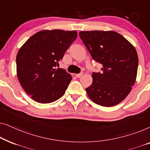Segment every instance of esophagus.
Here are the masks:
<instances>
[{"label": "esophagus", "instance_id": "34e87169", "mask_svg": "<svg viewBox=\"0 0 150 150\" xmlns=\"http://www.w3.org/2000/svg\"><path fill=\"white\" fill-rule=\"evenodd\" d=\"M83 72H81L80 74H76V77L80 78V77H81L82 76H83Z\"/></svg>", "mask_w": 150, "mask_h": 150}]
</instances>
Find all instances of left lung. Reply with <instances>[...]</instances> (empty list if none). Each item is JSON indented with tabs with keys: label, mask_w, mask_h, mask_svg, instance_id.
Here are the masks:
<instances>
[{
	"label": "left lung",
	"mask_w": 150,
	"mask_h": 150,
	"mask_svg": "<svg viewBox=\"0 0 150 150\" xmlns=\"http://www.w3.org/2000/svg\"><path fill=\"white\" fill-rule=\"evenodd\" d=\"M80 38L94 61L102 65L101 72H93V82L86 88L92 101L112 106L123 101L136 81L139 59L134 47L112 30L81 31Z\"/></svg>",
	"instance_id": "obj_1"
}]
</instances>
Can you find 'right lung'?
<instances>
[{
  "mask_svg": "<svg viewBox=\"0 0 150 150\" xmlns=\"http://www.w3.org/2000/svg\"><path fill=\"white\" fill-rule=\"evenodd\" d=\"M76 38L75 30H41L20 48L16 56L17 76L35 102L50 103L64 95L71 76L56 67Z\"/></svg>",
  "mask_w": 150,
  "mask_h": 150,
  "instance_id": "1",
  "label": "right lung"
}]
</instances>
